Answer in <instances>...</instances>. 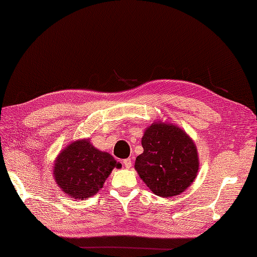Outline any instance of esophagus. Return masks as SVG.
Masks as SVG:
<instances>
[{
  "instance_id": "34e87169",
  "label": "esophagus",
  "mask_w": 257,
  "mask_h": 257,
  "mask_svg": "<svg viewBox=\"0 0 257 257\" xmlns=\"http://www.w3.org/2000/svg\"><path fill=\"white\" fill-rule=\"evenodd\" d=\"M122 163H123V166H124V168H127V169H129V168H132V165H133V162H132V159H130V158H128V159H124V160L122 161Z\"/></svg>"
}]
</instances>
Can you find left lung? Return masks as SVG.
Returning a JSON list of instances; mask_svg holds the SVG:
<instances>
[{"mask_svg":"<svg viewBox=\"0 0 257 257\" xmlns=\"http://www.w3.org/2000/svg\"><path fill=\"white\" fill-rule=\"evenodd\" d=\"M144 152L136 158L135 169L152 192L170 198L187 190L199 171L198 150L178 125L154 122L141 139Z\"/></svg>","mask_w":257,"mask_h":257,"instance_id":"obj_1","label":"left lung"}]
</instances>
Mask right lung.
Instances as JSON below:
<instances>
[{"instance_id":"right-lung-1","label":"right lung","mask_w":257,"mask_h":257,"mask_svg":"<svg viewBox=\"0 0 257 257\" xmlns=\"http://www.w3.org/2000/svg\"><path fill=\"white\" fill-rule=\"evenodd\" d=\"M54 165L53 173L58 187L78 200L95 195L103 187L112 169L121 167L108 152L96 149L89 139L68 145Z\"/></svg>"}]
</instances>
